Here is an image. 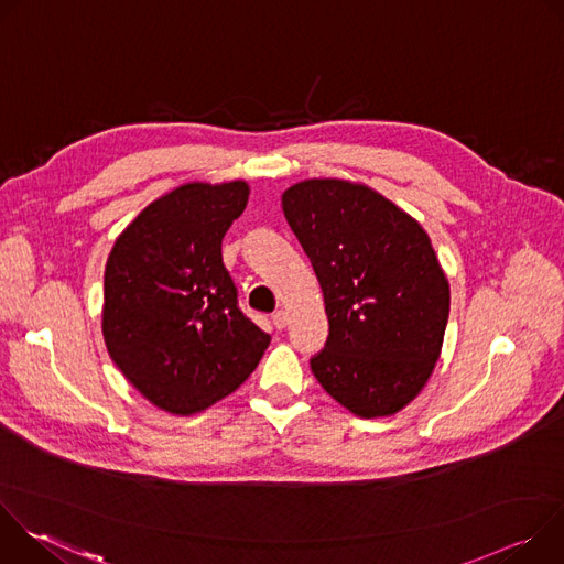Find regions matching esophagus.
<instances>
[{
    "instance_id": "1",
    "label": "esophagus",
    "mask_w": 564,
    "mask_h": 564,
    "mask_svg": "<svg viewBox=\"0 0 564 564\" xmlns=\"http://www.w3.org/2000/svg\"><path fill=\"white\" fill-rule=\"evenodd\" d=\"M288 321H290V316H288L285 310H276V312L272 314V324H274L276 330H283V328L288 326Z\"/></svg>"
}]
</instances>
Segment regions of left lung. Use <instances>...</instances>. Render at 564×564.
Returning <instances> with one entry per match:
<instances>
[{
	"mask_svg": "<svg viewBox=\"0 0 564 564\" xmlns=\"http://www.w3.org/2000/svg\"><path fill=\"white\" fill-rule=\"evenodd\" d=\"M285 218L324 290L330 333L310 359L318 383L359 417L404 409L429 381L451 307L429 234L377 192L303 181Z\"/></svg>",
	"mask_w": 564,
	"mask_h": 564,
	"instance_id": "1",
	"label": "left lung"
}]
</instances>
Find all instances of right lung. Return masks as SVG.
<instances>
[{
    "mask_svg": "<svg viewBox=\"0 0 564 564\" xmlns=\"http://www.w3.org/2000/svg\"><path fill=\"white\" fill-rule=\"evenodd\" d=\"M248 194L240 181L183 185L151 203L109 254L105 344L158 409L205 411L243 383L270 346L238 307L220 252Z\"/></svg>",
    "mask_w": 564,
    "mask_h": 564,
    "instance_id": "1",
    "label": "right lung"
}]
</instances>
